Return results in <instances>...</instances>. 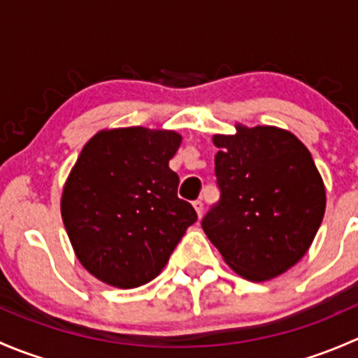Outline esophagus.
<instances>
[{"instance_id": "esophagus-1", "label": "esophagus", "mask_w": 358, "mask_h": 358, "mask_svg": "<svg viewBox=\"0 0 358 358\" xmlns=\"http://www.w3.org/2000/svg\"><path fill=\"white\" fill-rule=\"evenodd\" d=\"M194 209H196V213H197V216H202V211H204V202L202 201H194Z\"/></svg>"}]
</instances>
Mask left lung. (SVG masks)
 Returning <instances> with one entry per match:
<instances>
[{"mask_svg": "<svg viewBox=\"0 0 358 358\" xmlns=\"http://www.w3.org/2000/svg\"><path fill=\"white\" fill-rule=\"evenodd\" d=\"M215 135L220 202L202 230L227 265L252 282L294 266L322 223L326 187L310 150L277 126Z\"/></svg>", "mask_w": 358, "mask_h": 358, "instance_id": "obj_1", "label": "left lung"}]
</instances>
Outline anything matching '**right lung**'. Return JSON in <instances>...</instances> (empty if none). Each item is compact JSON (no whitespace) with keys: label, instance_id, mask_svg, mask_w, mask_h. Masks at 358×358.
Instances as JSON below:
<instances>
[{"label":"right lung","instance_id":"right-lung-1","mask_svg":"<svg viewBox=\"0 0 358 358\" xmlns=\"http://www.w3.org/2000/svg\"><path fill=\"white\" fill-rule=\"evenodd\" d=\"M180 143L171 129L131 126L102 129L83 147L60 211L76 256L102 282L131 289L156 279L196 223L169 169Z\"/></svg>","mask_w":358,"mask_h":358}]
</instances>
